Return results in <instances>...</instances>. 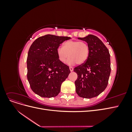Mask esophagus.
Here are the masks:
<instances>
[{"label":"esophagus","mask_w":132,"mask_h":132,"mask_svg":"<svg viewBox=\"0 0 132 132\" xmlns=\"http://www.w3.org/2000/svg\"><path fill=\"white\" fill-rule=\"evenodd\" d=\"M69 69H70V71H73V70H74L73 67H69Z\"/></svg>","instance_id":"34e87169"}]
</instances>
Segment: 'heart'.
<instances>
[{
    "mask_svg": "<svg viewBox=\"0 0 132 132\" xmlns=\"http://www.w3.org/2000/svg\"><path fill=\"white\" fill-rule=\"evenodd\" d=\"M57 53L59 61L65 63L67 59L70 65L76 63L80 65L84 63L88 58L90 54V47L85 42L69 40L64 43L63 47H59Z\"/></svg>",
    "mask_w": 132,
    "mask_h": 132,
    "instance_id": "1",
    "label": "heart"
}]
</instances>
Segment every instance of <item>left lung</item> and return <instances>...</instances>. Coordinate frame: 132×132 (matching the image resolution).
<instances>
[{
    "instance_id": "1",
    "label": "left lung",
    "mask_w": 132,
    "mask_h": 132,
    "mask_svg": "<svg viewBox=\"0 0 132 132\" xmlns=\"http://www.w3.org/2000/svg\"><path fill=\"white\" fill-rule=\"evenodd\" d=\"M78 39L88 44L90 54L84 63L74 69L78 75L75 90L80 97L91 98L100 94L108 85L111 73L110 54L104 44L94 35Z\"/></svg>"
}]
</instances>
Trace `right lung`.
<instances>
[{"label":"right lung","instance_id":"right-lung-1","mask_svg":"<svg viewBox=\"0 0 132 132\" xmlns=\"http://www.w3.org/2000/svg\"><path fill=\"white\" fill-rule=\"evenodd\" d=\"M70 38L48 34L37 38L30 46L27 58V77L35 94L50 98L60 93L62 83L70 70L59 61L57 50Z\"/></svg>","mask_w":132,"mask_h":132}]
</instances>
